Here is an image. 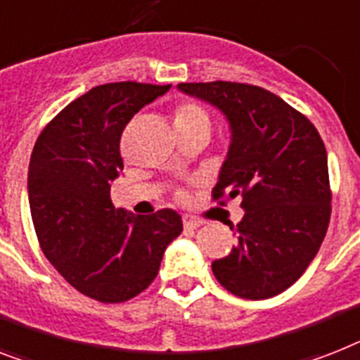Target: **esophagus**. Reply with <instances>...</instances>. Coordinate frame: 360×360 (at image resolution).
<instances>
[{"label": "esophagus", "mask_w": 360, "mask_h": 360, "mask_svg": "<svg viewBox=\"0 0 360 360\" xmlns=\"http://www.w3.org/2000/svg\"><path fill=\"white\" fill-rule=\"evenodd\" d=\"M183 224H185V227H188V229H195V227L203 226V224H205V220H203V218H200V216L185 214L183 216Z\"/></svg>", "instance_id": "obj_1"}]
</instances>
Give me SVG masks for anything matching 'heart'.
Returning <instances> with one entry per match:
<instances>
[{
    "label": "heart",
    "mask_w": 360,
    "mask_h": 360,
    "mask_svg": "<svg viewBox=\"0 0 360 360\" xmlns=\"http://www.w3.org/2000/svg\"><path fill=\"white\" fill-rule=\"evenodd\" d=\"M174 120L175 125H209L210 127L209 112L192 99H185L175 105Z\"/></svg>",
    "instance_id": "heart-1"
}]
</instances>
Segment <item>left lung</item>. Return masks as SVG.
I'll return each instance as SVG.
<instances>
[{
  "label": "left lung",
  "mask_w": 360,
  "mask_h": 360,
  "mask_svg": "<svg viewBox=\"0 0 360 360\" xmlns=\"http://www.w3.org/2000/svg\"><path fill=\"white\" fill-rule=\"evenodd\" d=\"M231 124L229 153L212 201L240 198L244 218L231 226L238 242L212 262L226 290L244 300L281 294L316 257L331 218L327 151L305 114L268 90L246 83H181Z\"/></svg>",
  "instance_id": "obj_1"
}]
</instances>
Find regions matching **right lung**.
<instances>
[{
	"label": "right lung",
	"instance_id": "1",
	"mask_svg": "<svg viewBox=\"0 0 360 360\" xmlns=\"http://www.w3.org/2000/svg\"><path fill=\"white\" fill-rule=\"evenodd\" d=\"M170 86L99 84L66 105L34 142L27 190L40 250L75 290L96 302L122 303L144 292L183 231L175 210L129 216L110 200V181L124 170L125 125Z\"/></svg>",
	"mask_w": 360,
	"mask_h": 360
}]
</instances>
